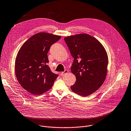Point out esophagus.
Wrapping results in <instances>:
<instances>
[{"label": "esophagus", "mask_w": 131, "mask_h": 131, "mask_svg": "<svg viewBox=\"0 0 131 131\" xmlns=\"http://www.w3.org/2000/svg\"><path fill=\"white\" fill-rule=\"evenodd\" d=\"M68 71L67 70H64V71L62 72L61 73V75L62 76H63V75H64L65 74L67 73H68Z\"/></svg>", "instance_id": "obj_1"}]
</instances>
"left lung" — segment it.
Instances as JSON below:
<instances>
[{
  "instance_id": "8db88e82",
  "label": "left lung",
  "mask_w": 131,
  "mask_h": 131,
  "mask_svg": "<svg viewBox=\"0 0 131 131\" xmlns=\"http://www.w3.org/2000/svg\"><path fill=\"white\" fill-rule=\"evenodd\" d=\"M64 40L74 58L71 71L76 82L71 89L81 96H88L105 80L108 63L106 51L97 39L88 34L67 37Z\"/></svg>"
}]
</instances>
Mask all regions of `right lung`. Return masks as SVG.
Masks as SVG:
<instances>
[{"mask_svg":"<svg viewBox=\"0 0 131 131\" xmlns=\"http://www.w3.org/2000/svg\"><path fill=\"white\" fill-rule=\"evenodd\" d=\"M60 36L46 32L36 34L21 47L15 61V74L21 86L34 95H40L52 87L58 74L47 64V53Z\"/></svg>","mask_w":131,"mask_h":131,"instance_id":"obj_1","label":"right lung"}]
</instances>
